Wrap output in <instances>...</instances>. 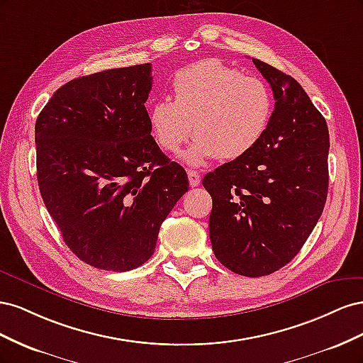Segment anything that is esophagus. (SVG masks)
<instances>
[{"label": "esophagus", "mask_w": 363, "mask_h": 363, "mask_svg": "<svg viewBox=\"0 0 363 363\" xmlns=\"http://www.w3.org/2000/svg\"><path fill=\"white\" fill-rule=\"evenodd\" d=\"M188 177H189V184L192 186V188H195V186H199L200 182H201V175L194 171V169H188Z\"/></svg>", "instance_id": "1"}]
</instances>
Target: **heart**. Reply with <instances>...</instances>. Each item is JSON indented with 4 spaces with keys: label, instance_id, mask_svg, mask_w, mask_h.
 I'll list each match as a JSON object with an SVG mask.
<instances>
[{
    "label": "heart",
    "instance_id": "1",
    "mask_svg": "<svg viewBox=\"0 0 363 363\" xmlns=\"http://www.w3.org/2000/svg\"><path fill=\"white\" fill-rule=\"evenodd\" d=\"M171 87L174 103L150 106V131L168 152H177L194 133L196 139L183 152V160L194 167L215 157H244L271 125L276 107L271 87L216 59L179 69Z\"/></svg>",
    "mask_w": 363,
    "mask_h": 363
}]
</instances>
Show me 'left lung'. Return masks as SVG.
I'll return each instance as SVG.
<instances>
[{
  "label": "left lung",
  "mask_w": 363,
  "mask_h": 363,
  "mask_svg": "<svg viewBox=\"0 0 363 363\" xmlns=\"http://www.w3.org/2000/svg\"><path fill=\"white\" fill-rule=\"evenodd\" d=\"M276 107L248 155L204 175L216 259L239 276H269L289 263L320 219L328 191V128L300 83L252 59Z\"/></svg>",
  "instance_id": "obj_1"
}]
</instances>
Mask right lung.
<instances>
[{
    "instance_id": "right-lung-1",
    "label": "right lung",
    "mask_w": 363,
    "mask_h": 363,
    "mask_svg": "<svg viewBox=\"0 0 363 363\" xmlns=\"http://www.w3.org/2000/svg\"><path fill=\"white\" fill-rule=\"evenodd\" d=\"M151 63L79 77L36 119L42 200L65 244L98 269L144 265L164 218L189 189L183 167L151 136Z\"/></svg>"
}]
</instances>
